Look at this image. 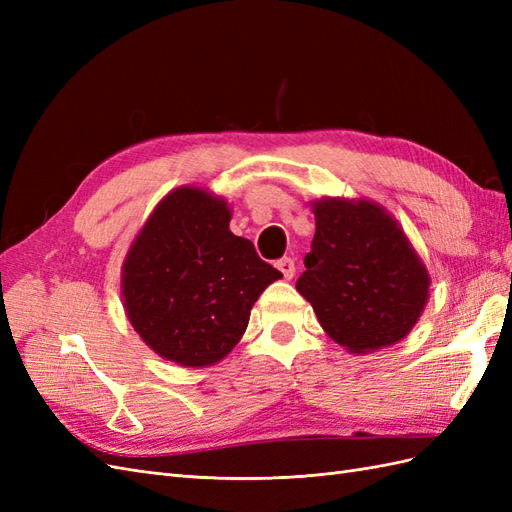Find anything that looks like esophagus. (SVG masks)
<instances>
[{
  "mask_svg": "<svg viewBox=\"0 0 512 512\" xmlns=\"http://www.w3.org/2000/svg\"><path fill=\"white\" fill-rule=\"evenodd\" d=\"M277 269L282 271L284 280H292V275H294V260H292V258H282V260H277Z\"/></svg>",
  "mask_w": 512,
  "mask_h": 512,
  "instance_id": "esophagus-1",
  "label": "esophagus"
}]
</instances>
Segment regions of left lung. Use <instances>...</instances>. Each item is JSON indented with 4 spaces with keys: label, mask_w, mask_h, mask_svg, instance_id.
Here are the masks:
<instances>
[{
    "label": "left lung",
    "mask_w": 512,
    "mask_h": 512,
    "mask_svg": "<svg viewBox=\"0 0 512 512\" xmlns=\"http://www.w3.org/2000/svg\"><path fill=\"white\" fill-rule=\"evenodd\" d=\"M316 235L297 290L352 354L401 342L429 301L431 277L404 228L369 198L314 200Z\"/></svg>",
    "instance_id": "1"
}]
</instances>
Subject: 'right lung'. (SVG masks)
I'll list each match as a JSON object with an SVG mask.
<instances>
[{"label": "right lung", "mask_w": 512, "mask_h": 512, "mask_svg": "<svg viewBox=\"0 0 512 512\" xmlns=\"http://www.w3.org/2000/svg\"><path fill=\"white\" fill-rule=\"evenodd\" d=\"M226 198L181 185L153 207L121 265L123 309L138 337L181 367L220 363L282 273L232 235Z\"/></svg>", "instance_id": "1"}]
</instances>
